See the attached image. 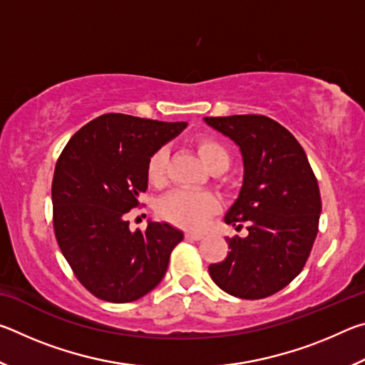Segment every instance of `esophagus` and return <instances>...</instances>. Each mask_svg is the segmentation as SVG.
Returning a JSON list of instances; mask_svg holds the SVG:
<instances>
[{"label": "esophagus", "mask_w": 365, "mask_h": 365, "mask_svg": "<svg viewBox=\"0 0 365 365\" xmlns=\"http://www.w3.org/2000/svg\"><path fill=\"white\" fill-rule=\"evenodd\" d=\"M185 237H187L188 240H195V242H197V240L205 238V235L196 233V232H187V233H185Z\"/></svg>", "instance_id": "1"}]
</instances>
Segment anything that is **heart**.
I'll return each mask as SVG.
<instances>
[{
  "label": "heart",
  "instance_id": "obj_1",
  "mask_svg": "<svg viewBox=\"0 0 365 365\" xmlns=\"http://www.w3.org/2000/svg\"><path fill=\"white\" fill-rule=\"evenodd\" d=\"M196 150L209 170L215 168L227 169L230 163L225 146L214 138L197 140ZM165 165H168V151L159 150L154 153L148 164V180L154 187H160L165 182ZM215 209H217V200L211 193L193 190L172 191L158 205L160 217L188 230H200L205 227L209 215Z\"/></svg>",
  "mask_w": 365,
  "mask_h": 365
}]
</instances>
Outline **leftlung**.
Wrapping results in <instances>:
<instances>
[{"mask_svg":"<svg viewBox=\"0 0 365 365\" xmlns=\"http://www.w3.org/2000/svg\"><path fill=\"white\" fill-rule=\"evenodd\" d=\"M205 122L242 153V188L224 220L237 228L240 222L248 225V237L227 238L230 251L225 261L209 265V275L237 298H267L299 275L312 250L322 211L316 175L298 140L269 117Z\"/></svg>","mask_w":365,"mask_h":365,"instance_id":"1","label":"left lung"}]
</instances>
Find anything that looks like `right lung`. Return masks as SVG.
<instances>
[{
	"instance_id": "1",
	"label": "right lung",
	"mask_w": 365,
	"mask_h": 365,
	"mask_svg": "<svg viewBox=\"0 0 365 365\" xmlns=\"http://www.w3.org/2000/svg\"><path fill=\"white\" fill-rule=\"evenodd\" d=\"M187 125L103 114L61 153L51 187L54 233L77 279L96 298L130 302L164 279L183 232L156 220L132 232L125 214L148 190L153 154Z\"/></svg>"
}]
</instances>
